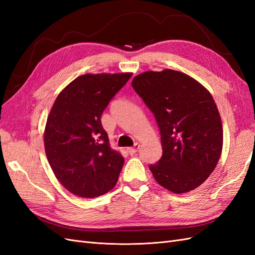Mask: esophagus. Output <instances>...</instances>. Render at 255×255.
I'll return each mask as SVG.
<instances>
[{
	"mask_svg": "<svg viewBox=\"0 0 255 255\" xmlns=\"http://www.w3.org/2000/svg\"><path fill=\"white\" fill-rule=\"evenodd\" d=\"M139 143H135L134 146H130V148H128V152L130 154V155H134V154L139 149Z\"/></svg>",
	"mask_w": 255,
	"mask_h": 255,
	"instance_id": "obj_1",
	"label": "esophagus"
}]
</instances>
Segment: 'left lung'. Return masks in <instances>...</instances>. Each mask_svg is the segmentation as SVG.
<instances>
[{"instance_id": "obj_1", "label": "left lung", "mask_w": 255, "mask_h": 255, "mask_svg": "<svg viewBox=\"0 0 255 255\" xmlns=\"http://www.w3.org/2000/svg\"><path fill=\"white\" fill-rule=\"evenodd\" d=\"M132 86L155 116L163 156L150 170L173 194L205 182L222 152L223 129L214 99L202 84L180 71H145Z\"/></svg>"}]
</instances>
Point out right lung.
<instances>
[{
	"instance_id": "add662e5",
	"label": "right lung",
	"mask_w": 255,
	"mask_h": 255,
	"mask_svg": "<svg viewBox=\"0 0 255 255\" xmlns=\"http://www.w3.org/2000/svg\"><path fill=\"white\" fill-rule=\"evenodd\" d=\"M132 74L81 75L52 106L43 135L45 155L56 179L75 196H102L118 181L125 158L111 148L101 116Z\"/></svg>"
}]
</instances>
